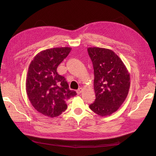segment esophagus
I'll list each match as a JSON object with an SVG mask.
<instances>
[{
    "label": "esophagus",
    "mask_w": 156,
    "mask_h": 156,
    "mask_svg": "<svg viewBox=\"0 0 156 156\" xmlns=\"http://www.w3.org/2000/svg\"><path fill=\"white\" fill-rule=\"evenodd\" d=\"M82 90H83V89H82V88H79L76 92H77V93L78 94H80L81 93V92H82Z\"/></svg>",
    "instance_id": "1"
}]
</instances>
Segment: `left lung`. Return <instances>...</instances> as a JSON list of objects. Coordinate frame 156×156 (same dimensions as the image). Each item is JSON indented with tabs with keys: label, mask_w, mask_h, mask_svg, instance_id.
Segmentation results:
<instances>
[{
	"label": "left lung",
	"mask_w": 156,
	"mask_h": 156,
	"mask_svg": "<svg viewBox=\"0 0 156 156\" xmlns=\"http://www.w3.org/2000/svg\"><path fill=\"white\" fill-rule=\"evenodd\" d=\"M87 50L93 64L96 94L95 101L89 107L98 115L109 116L119 109L128 94L129 73L112 50L97 47Z\"/></svg>",
	"instance_id": "obj_1"
}]
</instances>
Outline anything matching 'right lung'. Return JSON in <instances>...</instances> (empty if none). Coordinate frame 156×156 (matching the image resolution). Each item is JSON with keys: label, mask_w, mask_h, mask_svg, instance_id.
<instances>
[{"label": "right lung", "mask_w": 156, "mask_h": 156, "mask_svg": "<svg viewBox=\"0 0 156 156\" xmlns=\"http://www.w3.org/2000/svg\"><path fill=\"white\" fill-rule=\"evenodd\" d=\"M71 50L65 47L42 51L29 65L26 79L27 96L35 109L45 116H59L67 108L66 101L77 95L69 90L64 77L56 72Z\"/></svg>", "instance_id": "right-lung-1"}]
</instances>
